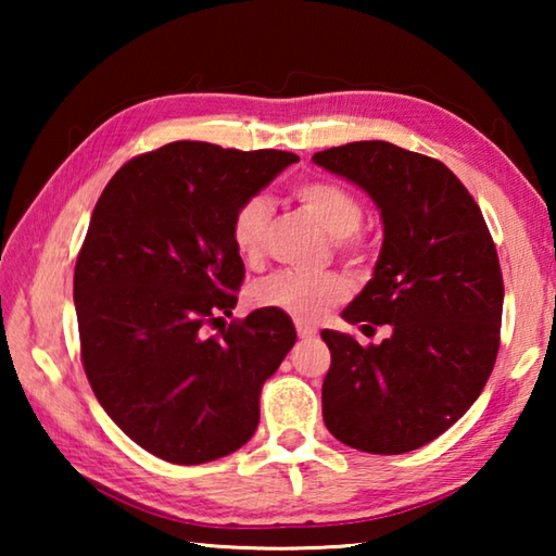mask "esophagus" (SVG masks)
I'll return each mask as SVG.
<instances>
[{
	"instance_id": "esophagus-1",
	"label": "esophagus",
	"mask_w": 556,
	"mask_h": 556,
	"mask_svg": "<svg viewBox=\"0 0 556 556\" xmlns=\"http://www.w3.org/2000/svg\"><path fill=\"white\" fill-rule=\"evenodd\" d=\"M296 333H299V338H314L316 328L312 324H296Z\"/></svg>"
}]
</instances>
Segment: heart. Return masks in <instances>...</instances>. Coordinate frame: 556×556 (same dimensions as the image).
I'll list each match as a JSON object with an SVG mask.
<instances>
[{
	"instance_id": "heart-1",
	"label": "heart",
	"mask_w": 556,
	"mask_h": 556,
	"mask_svg": "<svg viewBox=\"0 0 556 556\" xmlns=\"http://www.w3.org/2000/svg\"><path fill=\"white\" fill-rule=\"evenodd\" d=\"M291 199L331 235L333 248L343 260L351 265H363L368 260L370 242L361 230L363 205L351 188L326 178H304L291 186ZM269 220L271 208L260 195L242 201L232 213L230 238L238 255L250 265L265 255ZM348 291V281L336 271L279 269L252 287V304L275 308L299 324H314L328 308L345 301Z\"/></svg>"
}]
</instances>
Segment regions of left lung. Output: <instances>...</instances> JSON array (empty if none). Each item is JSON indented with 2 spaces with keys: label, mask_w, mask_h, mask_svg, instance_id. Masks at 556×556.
I'll use <instances>...</instances> for the list:
<instances>
[{
  "label": "left lung",
  "mask_w": 556,
  "mask_h": 556,
  "mask_svg": "<svg viewBox=\"0 0 556 556\" xmlns=\"http://www.w3.org/2000/svg\"><path fill=\"white\" fill-rule=\"evenodd\" d=\"M378 203L384 240L348 324L384 326L380 345L321 331L331 351L324 421L345 446L404 454L464 417L491 378L503 318V271L483 213L439 159L390 142L312 156Z\"/></svg>",
  "instance_id": "left-lung-1"
}]
</instances>
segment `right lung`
<instances>
[{
  "label": "right lung",
  "mask_w": 556,
  "mask_h": 556,
  "mask_svg": "<svg viewBox=\"0 0 556 556\" xmlns=\"http://www.w3.org/2000/svg\"><path fill=\"white\" fill-rule=\"evenodd\" d=\"M294 162L172 142L129 159L92 211L73 275L83 370L110 419L168 464L248 444L262 384L296 343L275 308L219 326L244 279L232 213Z\"/></svg>",
  "instance_id": "1"
}]
</instances>
